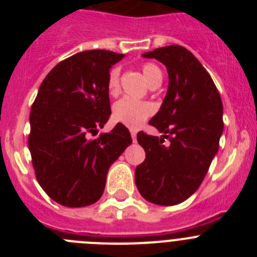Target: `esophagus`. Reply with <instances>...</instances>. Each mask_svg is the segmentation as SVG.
<instances>
[{
    "label": "esophagus",
    "mask_w": 257,
    "mask_h": 257,
    "mask_svg": "<svg viewBox=\"0 0 257 257\" xmlns=\"http://www.w3.org/2000/svg\"><path fill=\"white\" fill-rule=\"evenodd\" d=\"M131 138H133L134 142H136V131H131Z\"/></svg>",
    "instance_id": "obj_1"
}]
</instances>
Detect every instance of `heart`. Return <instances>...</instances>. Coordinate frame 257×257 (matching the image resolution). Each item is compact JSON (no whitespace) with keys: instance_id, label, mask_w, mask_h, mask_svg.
Masks as SVG:
<instances>
[{"instance_id":"obj_1","label":"heart","mask_w":257,"mask_h":257,"mask_svg":"<svg viewBox=\"0 0 257 257\" xmlns=\"http://www.w3.org/2000/svg\"><path fill=\"white\" fill-rule=\"evenodd\" d=\"M142 72L151 86H157L162 81V72L154 63H144ZM106 90L110 95H115L119 90V69L112 68L109 70ZM153 105L147 101L133 100L130 97H123L113 106V118L118 123H122L130 128L142 126L153 113Z\"/></svg>"}]
</instances>
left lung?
I'll list each match as a JSON object with an SVG mask.
<instances>
[{"label":"left lung","mask_w":257,"mask_h":257,"mask_svg":"<svg viewBox=\"0 0 257 257\" xmlns=\"http://www.w3.org/2000/svg\"><path fill=\"white\" fill-rule=\"evenodd\" d=\"M143 56L163 63L170 81L161 109L149 121L163 138L138 134L145 160L136 167L135 183L147 201L178 205L198 189L219 151L222 101L207 70L185 47L170 45Z\"/></svg>","instance_id":"8db88e82"}]
</instances>
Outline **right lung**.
I'll list each match as a JSON object with an SVG mask.
<instances>
[{
	"label": "right lung",
	"mask_w": 257,
	"mask_h": 257,
	"mask_svg": "<svg viewBox=\"0 0 257 257\" xmlns=\"http://www.w3.org/2000/svg\"><path fill=\"white\" fill-rule=\"evenodd\" d=\"M123 54L88 50L64 59L45 77L31 109L28 147L41 188L59 205L99 201L113 162L133 143L117 123L95 139L110 117L109 69Z\"/></svg>",
	"instance_id": "1"
}]
</instances>
